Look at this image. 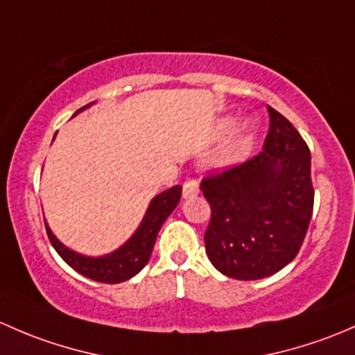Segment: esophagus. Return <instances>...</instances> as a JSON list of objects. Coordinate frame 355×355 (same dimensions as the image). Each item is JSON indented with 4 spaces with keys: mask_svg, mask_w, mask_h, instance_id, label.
<instances>
[{
    "mask_svg": "<svg viewBox=\"0 0 355 355\" xmlns=\"http://www.w3.org/2000/svg\"><path fill=\"white\" fill-rule=\"evenodd\" d=\"M200 193V184L196 179H186L182 184V198H191Z\"/></svg>",
    "mask_w": 355,
    "mask_h": 355,
    "instance_id": "1",
    "label": "esophagus"
}]
</instances>
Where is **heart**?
Listing matches in <instances>:
<instances>
[{"label":"heart","mask_w":355,"mask_h":355,"mask_svg":"<svg viewBox=\"0 0 355 355\" xmlns=\"http://www.w3.org/2000/svg\"><path fill=\"white\" fill-rule=\"evenodd\" d=\"M229 126H231V119H222L220 124H218V130L225 131ZM251 131H253V128H251L250 123H241L232 131L231 138L225 144L224 153H222V160L224 162H234V160L239 159L248 150V147L251 144Z\"/></svg>","instance_id":"b5f03b06"}]
</instances>
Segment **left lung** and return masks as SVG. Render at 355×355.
<instances>
[{"mask_svg": "<svg viewBox=\"0 0 355 355\" xmlns=\"http://www.w3.org/2000/svg\"><path fill=\"white\" fill-rule=\"evenodd\" d=\"M266 109L270 130L263 152L200 186L211 208L205 232L208 259L237 280L265 279L291 263L313 215L308 145L291 121Z\"/></svg>", "mask_w": 355, "mask_h": 355, "instance_id": "left-lung-1", "label": "left lung"}]
</instances>
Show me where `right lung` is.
Returning <instances> with one entry per match:
<instances>
[{
	"mask_svg": "<svg viewBox=\"0 0 355 355\" xmlns=\"http://www.w3.org/2000/svg\"><path fill=\"white\" fill-rule=\"evenodd\" d=\"M94 102L83 105L82 109L75 112L73 116H76L78 112L85 111L87 107H90ZM181 186H173V188L166 189V191L159 193L155 198H152L150 205H148L147 211H145V217L141 218L140 225L135 231L133 236L123 244L121 248H118L112 253L104 254V257H85V254H80L76 251L69 250L64 246L53 231L47 225L46 218H44V224H46L47 236H49L51 244H53L54 250L58 251L61 258L71 266L73 270L80 273V275L87 277V279H92L96 282H104V284H119L124 280L131 279V277L137 275L141 268L148 263L150 259L153 244H155L157 234H159L160 227L166 222V218L173 214L174 208L178 207L179 198H181Z\"/></svg>",
	"mask_w": 355,
	"mask_h": 355,
	"instance_id": "1",
	"label": "right lung"
}]
</instances>
